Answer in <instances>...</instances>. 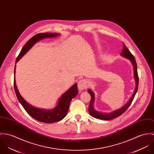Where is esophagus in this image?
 Here are the masks:
<instances>
[{
  "label": "esophagus",
  "instance_id": "obj_1",
  "mask_svg": "<svg viewBox=\"0 0 154 154\" xmlns=\"http://www.w3.org/2000/svg\"><path fill=\"white\" fill-rule=\"evenodd\" d=\"M87 86H88V82L85 79L81 80H80L79 82L78 87H79V90H83V89L86 88L87 87Z\"/></svg>",
  "mask_w": 154,
  "mask_h": 154
}]
</instances>
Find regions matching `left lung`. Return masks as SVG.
<instances>
[{
	"mask_svg": "<svg viewBox=\"0 0 154 154\" xmlns=\"http://www.w3.org/2000/svg\"><path fill=\"white\" fill-rule=\"evenodd\" d=\"M120 55L124 57H126L128 59H129L134 66V75H135V79L136 80V88L135 90V91L132 96L131 98L129 99V102L127 103L123 107L120 108V109H118L116 111H114L112 113H103L101 112H99L96 111L94 108H93V103H94V96L93 92L91 90H88V93L91 96V100L90 102V105L88 107V112L90 115L93 116V118H95L96 119H99L105 120H111L112 119H114L115 118H117L118 116H120L122 114H123L129 107L131 104L135 96L137 93V88H138V84H139V77H138V74H137V64L135 58L134 56L132 54V53L130 52V51L126 48V45L125 44H123V50L122 52H121Z\"/></svg>",
	"mask_w": 154,
	"mask_h": 154,
	"instance_id": "8db88e82",
	"label": "left lung"
}]
</instances>
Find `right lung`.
I'll use <instances>...</instances> for the list:
<instances>
[{
	"instance_id": "obj_1",
	"label": "right lung",
	"mask_w": 154,
	"mask_h": 154,
	"mask_svg": "<svg viewBox=\"0 0 154 154\" xmlns=\"http://www.w3.org/2000/svg\"><path fill=\"white\" fill-rule=\"evenodd\" d=\"M58 35V34L57 33H40L32 36L23 47L22 49L21 50L17 58L16 63L36 42L43 38L55 37ZM15 73V67L14 69V74ZM14 85L17 99L19 102L20 103L24 109L26 110V112L35 119L47 123L57 122L64 118L69 111L70 102L71 101L72 99H73L78 94L77 85V83H75L68 91H67L63 94V96L59 99L57 106L54 109H53L51 110H45L35 108L28 104L22 97L17 90L15 79L14 82Z\"/></svg>"
}]
</instances>
